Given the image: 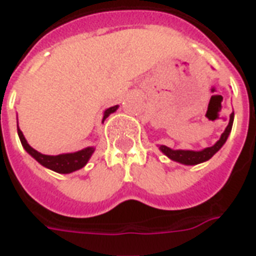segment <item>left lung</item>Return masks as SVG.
I'll return each instance as SVG.
<instances>
[{
  "label": "left lung",
  "instance_id": "8db88e82",
  "mask_svg": "<svg viewBox=\"0 0 256 256\" xmlns=\"http://www.w3.org/2000/svg\"><path fill=\"white\" fill-rule=\"evenodd\" d=\"M232 124H234V112L230 116V124L226 128L224 132L220 136V140L214 146H210V148H206V149L202 150V152H193V150H173L170 148H168V146H161L160 149L162 152L165 156H168L169 158L173 160V161H177V162L185 164V165H196V164L204 162L206 160H210L212 156H214L218 150L222 148V146L226 144L227 141L228 136H230V132H231L232 128Z\"/></svg>",
  "mask_w": 256,
  "mask_h": 256
}]
</instances>
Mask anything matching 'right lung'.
<instances>
[{"label": "right lung", "instance_id": "1", "mask_svg": "<svg viewBox=\"0 0 256 256\" xmlns=\"http://www.w3.org/2000/svg\"><path fill=\"white\" fill-rule=\"evenodd\" d=\"M118 108V106L110 107L104 111V116L103 120H106L107 116L114 112L115 110ZM17 132H18L20 141L24 146V149L28 152L33 158L38 161L42 164V166L48 168L50 170L58 172V173H71V172H75L78 169H80L87 164V161L91 157V154L94 153V148H87V149H83L80 152H76V153H68V154H58V156H46V154L38 153L37 150H34L32 146H29V144L25 140L22 132L17 128Z\"/></svg>", "mask_w": 256, "mask_h": 256}]
</instances>
